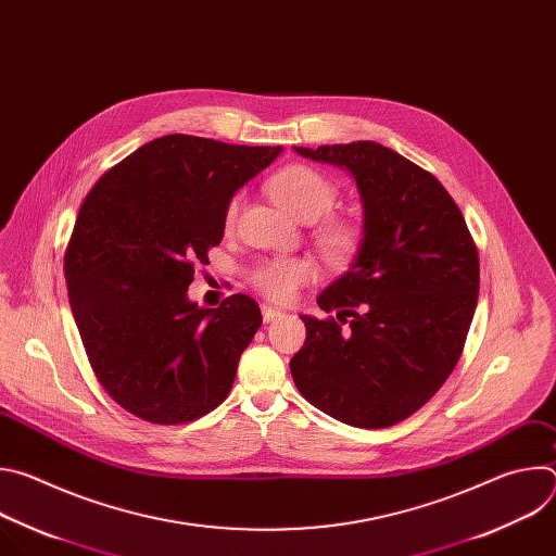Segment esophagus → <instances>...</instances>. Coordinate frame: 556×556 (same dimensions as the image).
Returning a JSON list of instances; mask_svg holds the SVG:
<instances>
[{
    "instance_id": "obj_1",
    "label": "esophagus",
    "mask_w": 556,
    "mask_h": 556,
    "mask_svg": "<svg viewBox=\"0 0 556 556\" xmlns=\"http://www.w3.org/2000/svg\"><path fill=\"white\" fill-rule=\"evenodd\" d=\"M262 316H264V321H266V324H270V321L279 319V316H283V309H279V307H273V305L264 303V305H262Z\"/></svg>"
}]
</instances>
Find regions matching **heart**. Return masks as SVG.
Here are the masks:
<instances>
[{"mask_svg": "<svg viewBox=\"0 0 556 556\" xmlns=\"http://www.w3.org/2000/svg\"><path fill=\"white\" fill-rule=\"evenodd\" d=\"M268 191L286 213L305 224L330 213L339 198L337 187L321 172L305 165H290L277 172L268 182ZM237 213H240V198H232L224 213L228 228L235 224ZM316 244L330 262L343 264L361 244V228L350 219L330 217L316 228ZM314 277L316 268L307 260H268L253 273V283L273 301H290Z\"/></svg>", "mask_w": 556, "mask_h": 556, "instance_id": "b5f03b06", "label": "heart"}]
</instances>
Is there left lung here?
<instances>
[{
    "instance_id": "left-lung-1",
    "label": "left lung",
    "mask_w": 556,
    "mask_h": 556,
    "mask_svg": "<svg viewBox=\"0 0 556 556\" xmlns=\"http://www.w3.org/2000/svg\"><path fill=\"white\" fill-rule=\"evenodd\" d=\"M345 169L361 193L363 240L345 275L303 314L290 371L303 399L358 429L409 418L455 369L480 292L478 249L446 189L374 140L294 147Z\"/></svg>"
}]
</instances>
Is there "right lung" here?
I'll list each match as a JSON object with an SVG mask.
<instances>
[{"mask_svg": "<svg viewBox=\"0 0 556 556\" xmlns=\"http://www.w3.org/2000/svg\"><path fill=\"white\" fill-rule=\"evenodd\" d=\"M281 151L169 134L81 204L63 262L70 307L99 382L129 414L180 425L224 403L262 312L247 294L200 307L187 290L232 195Z\"/></svg>", "mask_w": 556, "mask_h": 556, "instance_id": "right-lung-1", "label": "right lung"}]
</instances>
